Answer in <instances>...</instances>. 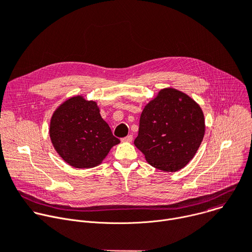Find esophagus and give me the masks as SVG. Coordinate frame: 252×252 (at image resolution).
<instances>
[{
  "mask_svg": "<svg viewBox=\"0 0 252 252\" xmlns=\"http://www.w3.org/2000/svg\"><path fill=\"white\" fill-rule=\"evenodd\" d=\"M131 141H132V135L131 134H128L127 136H126V138L122 139L123 143H130Z\"/></svg>",
  "mask_w": 252,
  "mask_h": 252,
  "instance_id": "34e87169",
  "label": "esophagus"
}]
</instances>
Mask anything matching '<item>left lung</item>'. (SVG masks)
<instances>
[{"instance_id":"1","label":"left lung","mask_w":252,"mask_h":252,"mask_svg":"<svg viewBox=\"0 0 252 252\" xmlns=\"http://www.w3.org/2000/svg\"><path fill=\"white\" fill-rule=\"evenodd\" d=\"M204 133L200 105L182 91L167 87L145 106L134 146L154 168L177 172L194 158Z\"/></svg>"}]
</instances>
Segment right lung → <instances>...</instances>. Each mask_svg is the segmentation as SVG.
<instances>
[{
	"label": "right lung",
	"instance_id": "1",
	"mask_svg": "<svg viewBox=\"0 0 252 252\" xmlns=\"http://www.w3.org/2000/svg\"><path fill=\"white\" fill-rule=\"evenodd\" d=\"M49 135L64 162L77 169L100 165L110 149L121 143L101 118L97 103L82 95L66 99L55 109Z\"/></svg>",
	"mask_w": 252,
	"mask_h": 252
}]
</instances>
